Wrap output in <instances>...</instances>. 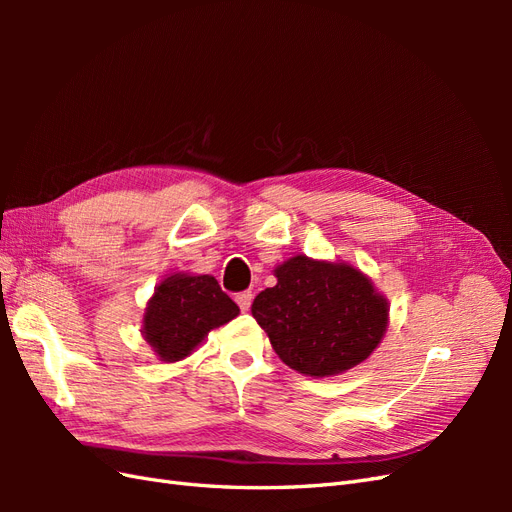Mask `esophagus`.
Segmentation results:
<instances>
[{
    "label": "esophagus",
    "instance_id": "34e87169",
    "mask_svg": "<svg viewBox=\"0 0 512 512\" xmlns=\"http://www.w3.org/2000/svg\"><path fill=\"white\" fill-rule=\"evenodd\" d=\"M252 299H254V294H252V290H245V292H239L237 297H235V301L239 303V307H241V312H247V309H250V305H252Z\"/></svg>",
    "mask_w": 512,
    "mask_h": 512
}]
</instances>
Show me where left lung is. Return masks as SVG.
Returning <instances> with one entry per match:
<instances>
[{
  "instance_id": "obj_1",
  "label": "left lung",
  "mask_w": 512,
  "mask_h": 512,
  "mask_svg": "<svg viewBox=\"0 0 512 512\" xmlns=\"http://www.w3.org/2000/svg\"><path fill=\"white\" fill-rule=\"evenodd\" d=\"M277 284L252 303L280 359L305 376H335L376 350L389 303L344 262L294 256L275 269Z\"/></svg>"
}]
</instances>
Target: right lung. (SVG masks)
Masks as SVG:
<instances>
[{"instance_id":"obj_1","label":"right lung","mask_w":512,"mask_h":512,"mask_svg":"<svg viewBox=\"0 0 512 512\" xmlns=\"http://www.w3.org/2000/svg\"><path fill=\"white\" fill-rule=\"evenodd\" d=\"M239 314L237 303L211 275L175 273L156 288L147 305L143 335L162 361L188 356L207 333Z\"/></svg>"}]
</instances>
